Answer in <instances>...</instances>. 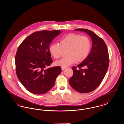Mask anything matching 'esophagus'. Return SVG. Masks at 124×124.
I'll use <instances>...</instances> for the list:
<instances>
[{
  "instance_id": "1",
  "label": "esophagus",
  "mask_w": 124,
  "mask_h": 124,
  "mask_svg": "<svg viewBox=\"0 0 124 124\" xmlns=\"http://www.w3.org/2000/svg\"><path fill=\"white\" fill-rule=\"evenodd\" d=\"M66 68L65 67H61V69H62V70H64Z\"/></svg>"
}]
</instances>
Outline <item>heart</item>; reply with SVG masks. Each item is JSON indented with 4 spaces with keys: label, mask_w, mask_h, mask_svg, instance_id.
<instances>
[{
    "label": "heart",
    "mask_w": 124,
    "mask_h": 124,
    "mask_svg": "<svg viewBox=\"0 0 124 124\" xmlns=\"http://www.w3.org/2000/svg\"><path fill=\"white\" fill-rule=\"evenodd\" d=\"M91 47V42L86 36H81L76 34H70L66 35L58 44L51 45L49 48L51 54L55 59L61 56L63 50H66V57L55 62V64L62 67H66L77 62H81L85 60L89 54Z\"/></svg>",
    "instance_id": "obj_1"
}]
</instances>
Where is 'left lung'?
Here are the masks:
<instances>
[{
    "mask_svg": "<svg viewBox=\"0 0 124 124\" xmlns=\"http://www.w3.org/2000/svg\"><path fill=\"white\" fill-rule=\"evenodd\" d=\"M89 35L92 47L87 58L77 67H72L73 75L69 79L71 87L80 93H87L96 89L101 84L109 65L108 49L104 40L89 30L78 29Z\"/></svg>",
    "mask_w": 124,
    "mask_h": 124,
    "instance_id": "8db88e82",
    "label": "left lung"
}]
</instances>
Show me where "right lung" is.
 Returning <instances> with one entry per match:
<instances>
[{
	"mask_svg": "<svg viewBox=\"0 0 124 124\" xmlns=\"http://www.w3.org/2000/svg\"><path fill=\"white\" fill-rule=\"evenodd\" d=\"M60 30H42L28 36L18 46L15 56L16 71L21 84L30 92L44 94L51 89L61 72L60 66L46 70L53 62L49 45Z\"/></svg>",
	"mask_w": 124,
	"mask_h": 124,
	"instance_id": "obj_1",
	"label": "right lung"
}]
</instances>
